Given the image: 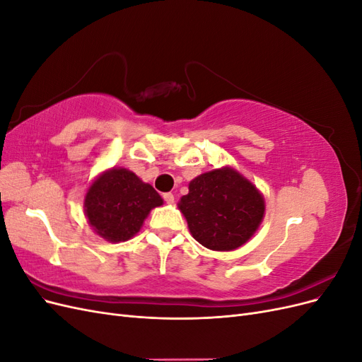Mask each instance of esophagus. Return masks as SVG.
Returning a JSON list of instances; mask_svg holds the SVG:
<instances>
[{
    "label": "esophagus",
    "instance_id": "esophagus-1",
    "mask_svg": "<svg viewBox=\"0 0 362 362\" xmlns=\"http://www.w3.org/2000/svg\"><path fill=\"white\" fill-rule=\"evenodd\" d=\"M163 198H164V201H166V204H173L175 202V196L172 194V193H164L163 194Z\"/></svg>",
    "mask_w": 362,
    "mask_h": 362
}]
</instances>
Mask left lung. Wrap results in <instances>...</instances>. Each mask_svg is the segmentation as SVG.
<instances>
[{
    "label": "left lung",
    "mask_w": 362,
    "mask_h": 362,
    "mask_svg": "<svg viewBox=\"0 0 362 362\" xmlns=\"http://www.w3.org/2000/svg\"><path fill=\"white\" fill-rule=\"evenodd\" d=\"M196 242L211 250L243 246L266 213L264 196L231 166L201 173L178 202Z\"/></svg>",
    "instance_id": "obj_1"
}]
</instances>
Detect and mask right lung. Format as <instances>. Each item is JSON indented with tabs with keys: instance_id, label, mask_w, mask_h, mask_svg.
Returning <instances> with one entry per match:
<instances>
[{
	"instance_id": "1",
	"label": "right lung",
	"mask_w": 362,
	"mask_h": 362,
	"mask_svg": "<svg viewBox=\"0 0 362 362\" xmlns=\"http://www.w3.org/2000/svg\"><path fill=\"white\" fill-rule=\"evenodd\" d=\"M160 205L163 198L154 187L125 168H112L98 175L84 196L89 225L112 243L134 237L152 208Z\"/></svg>"
}]
</instances>
